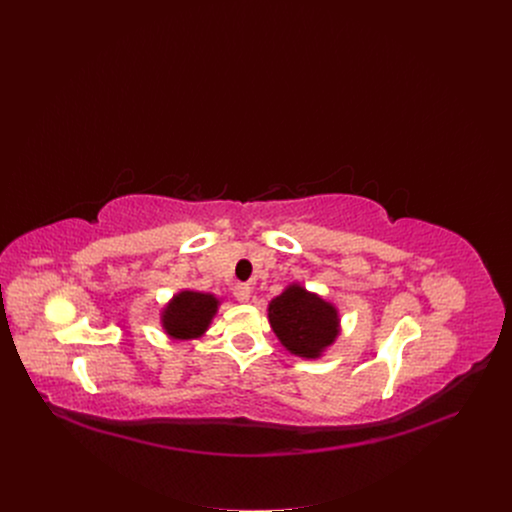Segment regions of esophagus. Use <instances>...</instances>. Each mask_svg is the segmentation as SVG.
Wrapping results in <instances>:
<instances>
[{
    "mask_svg": "<svg viewBox=\"0 0 512 512\" xmlns=\"http://www.w3.org/2000/svg\"><path fill=\"white\" fill-rule=\"evenodd\" d=\"M235 298H237V302H241V304L249 302V298H251V287H249L247 283L235 285Z\"/></svg>",
    "mask_w": 512,
    "mask_h": 512,
    "instance_id": "1",
    "label": "esophagus"
}]
</instances>
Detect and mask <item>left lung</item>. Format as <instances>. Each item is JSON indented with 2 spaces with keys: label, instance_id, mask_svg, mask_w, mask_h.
Listing matches in <instances>:
<instances>
[{
  "label": "left lung",
  "instance_id": "1",
  "mask_svg": "<svg viewBox=\"0 0 512 512\" xmlns=\"http://www.w3.org/2000/svg\"><path fill=\"white\" fill-rule=\"evenodd\" d=\"M269 324L296 356L318 358L338 336V312L302 285H289L269 304Z\"/></svg>",
  "mask_w": 512,
  "mask_h": 512
}]
</instances>
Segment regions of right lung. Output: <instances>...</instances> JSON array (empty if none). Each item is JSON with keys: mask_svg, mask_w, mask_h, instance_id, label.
<instances>
[{"mask_svg": "<svg viewBox=\"0 0 512 512\" xmlns=\"http://www.w3.org/2000/svg\"><path fill=\"white\" fill-rule=\"evenodd\" d=\"M218 300L200 291H180L162 312L164 330L176 340H192L206 332Z\"/></svg>", "mask_w": 512, "mask_h": 512, "instance_id": "1", "label": "right lung"}]
</instances>
